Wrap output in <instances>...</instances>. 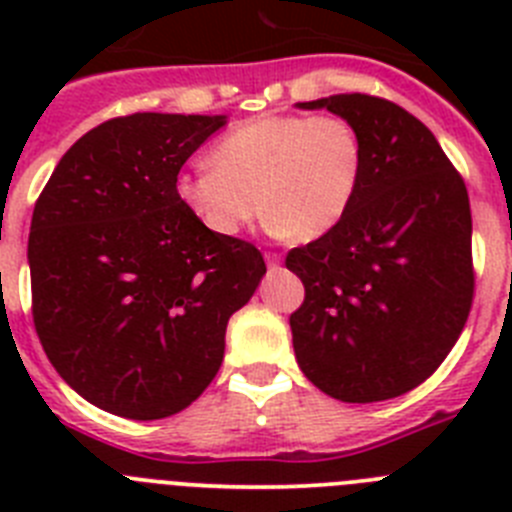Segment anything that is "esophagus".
Returning <instances> with one entry per match:
<instances>
[{"instance_id": "34e87169", "label": "esophagus", "mask_w": 512, "mask_h": 512, "mask_svg": "<svg viewBox=\"0 0 512 512\" xmlns=\"http://www.w3.org/2000/svg\"><path fill=\"white\" fill-rule=\"evenodd\" d=\"M266 264H269L271 269H277V266L282 264V256H279V253H266Z\"/></svg>"}]
</instances>
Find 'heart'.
<instances>
[{
  "mask_svg": "<svg viewBox=\"0 0 512 512\" xmlns=\"http://www.w3.org/2000/svg\"><path fill=\"white\" fill-rule=\"evenodd\" d=\"M210 161L174 184L176 200L202 228L233 238L264 205L274 233L315 241L354 205L364 140L341 115H261L228 130Z\"/></svg>",
  "mask_w": 512,
  "mask_h": 512,
  "instance_id": "b5f03b06",
  "label": "heart"
}]
</instances>
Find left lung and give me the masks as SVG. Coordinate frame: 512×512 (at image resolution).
<instances>
[{"label": "left lung", "instance_id": "left-lung-1", "mask_svg": "<svg viewBox=\"0 0 512 512\" xmlns=\"http://www.w3.org/2000/svg\"><path fill=\"white\" fill-rule=\"evenodd\" d=\"M354 122L364 176L341 223L287 253L305 284L289 315L302 374L341 402L415 390L449 356L472 310V212L436 135L369 94L300 102Z\"/></svg>", "mask_w": 512, "mask_h": 512}]
</instances>
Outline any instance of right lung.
Returning a JSON list of instances; mask_svg holds the SVG:
<instances>
[{
  "label": "right lung",
  "instance_id": "right-lung-1",
  "mask_svg": "<svg viewBox=\"0 0 512 512\" xmlns=\"http://www.w3.org/2000/svg\"><path fill=\"white\" fill-rule=\"evenodd\" d=\"M225 115L115 117L63 153L40 192L27 261L45 356L84 400L158 420L215 379L225 328L266 274L241 238L202 228L176 200L189 156Z\"/></svg>",
  "mask_w": 512,
  "mask_h": 512
}]
</instances>
